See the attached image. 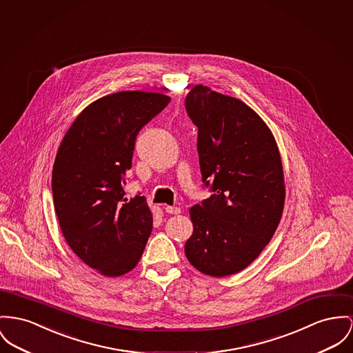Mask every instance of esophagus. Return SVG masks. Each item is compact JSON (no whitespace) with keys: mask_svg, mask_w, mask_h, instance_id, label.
Segmentation results:
<instances>
[{"mask_svg":"<svg viewBox=\"0 0 353 353\" xmlns=\"http://www.w3.org/2000/svg\"><path fill=\"white\" fill-rule=\"evenodd\" d=\"M165 212L168 214H181V208H176V206H165Z\"/></svg>","mask_w":353,"mask_h":353,"instance_id":"esophagus-1","label":"esophagus"}]
</instances>
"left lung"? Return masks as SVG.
I'll return each instance as SVG.
<instances>
[{
  "mask_svg": "<svg viewBox=\"0 0 353 353\" xmlns=\"http://www.w3.org/2000/svg\"><path fill=\"white\" fill-rule=\"evenodd\" d=\"M186 110L198 127L202 181L212 196L190 209L188 262L212 277L248 268L281 221L285 179L279 145L266 123L242 100L195 85Z\"/></svg>",
  "mask_w": 353,
  "mask_h": 353,
  "instance_id": "left-lung-1",
  "label": "left lung"
}]
</instances>
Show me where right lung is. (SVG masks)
I'll return each mask as SVG.
<instances>
[{
    "mask_svg": "<svg viewBox=\"0 0 353 353\" xmlns=\"http://www.w3.org/2000/svg\"><path fill=\"white\" fill-rule=\"evenodd\" d=\"M167 94L123 91L87 105L64 135L52 171L54 212L72 252L105 277L131 272L152 230L145 198L124 196L141 127Z\"/></svg>",
    "mask_w": 353,
    "mask_h": 353,
    "instance_id": "obj_1",
    "label": "right lung"
}]
</instances>
